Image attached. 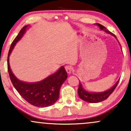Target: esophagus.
<instances>
[{
    "mask_svg": "<svg viewBox=\"0 0 131 131\" xmlns=\"http://www.w3.org/2000/svg\"><path fill=\"white\" fill-rule=\"evenodd\" d=\"M65 70H66V71H67V73H68V74H70V73H71L72 71H73V67H71V66L67 65L65 67Z\"/></svg>",
    "mask_w": 131,
    "mask_h": 131,
    "instance_id": "1",
    "label": "esophagus"
}]
</instances>
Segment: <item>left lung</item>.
<instances>
[{
	"label": "left lung",
	"instance_id": "left-lung-1",
	"mask_svg": "<svg viewBox=\"0 0 131 131\" xmlns=\"http://www.w3.org/2000/svg\"><path fill=\"white\" fill-rule=\"evenodd\" d=\"M97 25L100 27V29L103 30L105 32L109 33V34H112L113 36H115L113 34H112L110 31H109L108 30L106 29V28L105 26H102L100 24L97 23ZM119 81L115 84V85L114 86H113L112 88L110 89L108 91L103 92H99V93H92V92H89L85 91L83 88H82V85H81V82H79V88H78V93L79 95V97L82 99V100H84L85 102H89V103H98V102H100L103 101V100H106V99H108V97L112 94L113 92L114 91V90L115 89V88H116L117 85H118Z\"/></svg>",
	"mask_w": 131,
	"mask_h": 131
}]
</instances>
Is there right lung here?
<instances>
[{
  "label": "right lung",
  "instance_id": "obj_1",
  "mask_svg": "<svg viewBox=\"0 0 131 131\" xmlns=\"http://www.w3.org/2000/svg\"><path fill=\"white\" fill-rule=\"evenodd\" d=\"M27 26H24L12 43L7 58V67L10 80L20 95L30 104L37 107H47L53 105L59 97L61 85L68 77L64 67H61L55 73L35 83H27L18 80L12 72L9 64V56L18 40L26 31Z\"/></svg>",
  "mask_w": 131,
  "mask_h": 131
}]
</instances>
